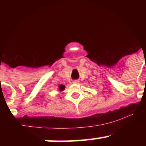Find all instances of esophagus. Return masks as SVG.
Instances as JSON below:
<instances>
[{
  "label": "esophagus",
  "instance_id": "obj_1",
  "mask_svg": "<svg viewBox=\"0 0 146 146\" xmlns=\"http://www.w3.org/2000/svg\"><path fill=\"white\" fill-rule=\"evenodd\" d=\"M79 82H80V81H79V80H75L73 82V83H74V84H79Z\"/></svg>",
  "mask_w": 146,
  "mask_h": 146
}]
</instances>
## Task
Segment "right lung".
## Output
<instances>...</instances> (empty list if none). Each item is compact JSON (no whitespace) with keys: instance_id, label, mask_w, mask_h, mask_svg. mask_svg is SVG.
I'll return each mask as SVG.
<instances>
[{"instance_id":"1","label":"right lung","mask_w":146,"mask_h":146,"mask_svg":"<svg viewBox=\"0 0 146 146\" xmlns=\"http://www.w3.org/2000/svg\"><path fill=\"white\" fill-rule=\"evenodd\" d=\"M65 88V86L64 85H62V84H60L59 86V90L60 91H62L63 90H64Z\"/></svg>"}]
</instances>
